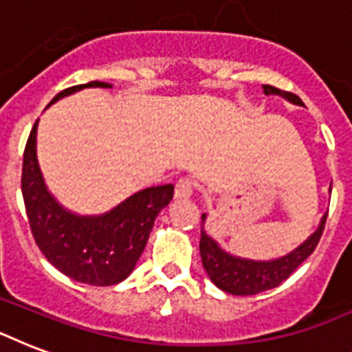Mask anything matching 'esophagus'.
Returning a JSON list of instances; mask_svg holds the SVG:
<instances>
[{
    "mask_svg": "<svg viewBox=\"0 0 352 352\" xmlns=\"http://www.w3.org/2000/svg\"><path fill=\"white\" fill-rule=\"evenodd\" d=\"M193 193V181L188 177H182L181 181L175 184V197L177 199H188L192 197Z\"/></svg>",
    "mask_w": 352,
    "mask_h": 352,
    "instance_id": "esophagus-1",
    "label": "esophagus"
}]
</instances>
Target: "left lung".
Returning a JSON list of instances; mask_svg holds the SVG:
<instances>
[{"instance_id": "1", "label": "left lung", "mask_w": 352, "mask_h": 352, "mask_svg": "<svg viewBox=\"0 0 352 352\" xmlns=\"http://www.w3.org/2000/svg\"><path fill=\"white\" fill-rule=\"evenodd\" d=\"M263 93L279 95L296 106H303L300 96H296L294 93H289V91L278 89L274 85H263ZM201 219H206V214H203ZM325 221H327V214L323 215L318 230L305 243H301L296 250L287 256L272 259V261H252V259L230 256L210 235H206V232L201 230L199 250H201L203 267L214 285H217L221 290H225L228 294L252 296L276 289L314 252L323 234V228H325Z\"/></svg>"}]
</instances>
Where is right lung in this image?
<instances>
[{"mask_svg": "<svg viewBox=\"0 0 352 352\" xmlns=\"http://www.w3.org/2000/svg\"><path fill=\"white\" fill-rule=\"evenodd\" d=\"M85 87H111L89 82L63 89L51 104ZM36 129L29 135L23 153L21 193L30 232L47 261L80 283L109 287L133 272L148 243L155 217L173 199V184L140 190L104 215H76L52 197L36 157Z\"/></svg>", "mask_w": 352, "mask_h": 352, "instance_id": "add662e5", "label": "right lung"}]
</instances>
